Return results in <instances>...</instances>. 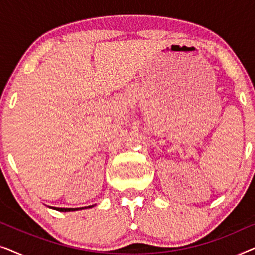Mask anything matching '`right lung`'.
<instances>
[{
	"mask_svg": "<svg viewBox=\"0 0 255 255\" xmlns=\"http://www.w3.org/2000/svg\"><path fill=\"white\" fill-rule=\"evenodd\" d=\"M94 205H89V207H83V208H57V207H48L51 209H54V210L58 211H62V212H67V211H76V210H82V209H88V208H93Z\"/></svg>",
	"mask_w": 255,
	"mask_h": 255,
	"instance_id": "right-lung-1",
	"label": "right lung"
}]
</instances>
